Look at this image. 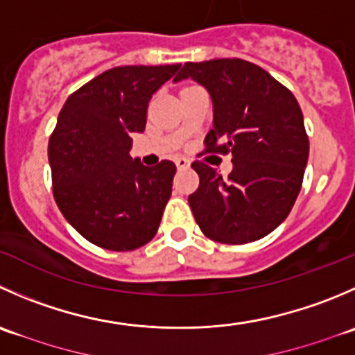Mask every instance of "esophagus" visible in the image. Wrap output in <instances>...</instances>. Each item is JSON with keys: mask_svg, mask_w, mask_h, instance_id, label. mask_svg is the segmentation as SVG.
Returning a JSON list of instances; mask_svg holds the SVG:
<instances>
[{"mask_svg": "<svg viewBox=\"0 0 355 355\" xmlns=\"http://www.w3.org/2000/svg\"><path fill=\"white\" fill-rule=\"evenodd\" d=\"M175 164H177L178 170H187V168L191 166V161H189L187 157H177V159H175Z\"/></svg>", "mask_w": 355, "mask_h": 355, "instance_id": "34e87169", "label": "esophagus"}]
</instances>
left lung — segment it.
Returning <instances> with one entry per match:
<instances>
[{
	"label": "left lung",
	"mask_w": 355,
	"mask_h": 355,
	"mask_svg": "<svg viewBox=\"0 0 355 355\" xmlns=\"http://www.w3.org/2000/svg\"><path fill=\"white\" fill-rule=\"evenodd\" d=\"M191 78L211 95L213 130L205 153L232 154L227 180L202 161L192 168L199 187L189 196L206 237L223 244L261 239L284 222L298 198L309 137L295 95L243 58L187 62L175 81Z\"/></svg>",
	"instance_id": "obj_1"
}]
</instances>
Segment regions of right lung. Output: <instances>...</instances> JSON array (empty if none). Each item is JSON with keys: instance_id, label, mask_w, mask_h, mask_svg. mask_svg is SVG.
Masks as SVG:
<instances>
[{"instance_id": "right-lung-1", "label": "right lung", "mask_w": 355, "mask_h": 355, "mask_svg": "<svg viewBox=\"0 0 355 355\" xmlns=\"http://www.w3.org/2000/svg\"><path fill=\"white\" fill-rule=\"evenodd\" d=\"M175 65H119L69 95L48 142L53 198L69 223L104 250L132 251L157 232L177 166L130 157L154 92Z\"/></svg>"}]
</instances>
